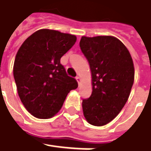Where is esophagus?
<instances>
[{"label":"esophagus","instance_id":"obj_1","mask_svg":"<svg viewBox=\"0 0 151 151\" xmlns=\"http://www.w3.org/2000/svg\"><path fill=\"white\" fill-rule=\"evenodd\" d=\"M76 80H77L78 83V85H79V84H80V83H81L80 77H79V76H77V77H76Z\"/></svg>","mask_w":151,"mask_h":151}]
</instances>
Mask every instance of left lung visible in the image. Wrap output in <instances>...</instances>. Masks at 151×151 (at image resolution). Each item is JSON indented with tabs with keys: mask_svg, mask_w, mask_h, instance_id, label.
<instances>
[{
	"mask_svg": "<svg viewBox=\"0 0 151 151\" xmlns=\"http://www.w3.org/2000/svg\"><path fill=\"white\" fill-rule=\"evenodd\" d=\"M80 48L90 67L92 94L82 103L88 124L103 126L126 104L134 79V63L127 47L113 36L82 37Z\"/></svg>",
	"mask_w": 151,
	"mask_h": 151,
	"instance_id": "obj_1",
	"label": "left lung"
}]
</instances>
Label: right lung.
<instances>
[{
    "instance_id": "add662e5",
    "label": "right lung",
    "mask_w": 151,
    "mask_h": 151,
    "mask_svg": "<svg viewBox=\"0 0 151 151\" xmlns=\"http://www.w3.org/2000/svg\"><path fill=\"white\" fill-rule=\"evenodd\" d=\"M75 35L41 29L24 41L16 55L13 75L26 109L37 119L58 113L77 81L66 73L61 58L75 44Z\"/></svg>"
}]
</instances>
